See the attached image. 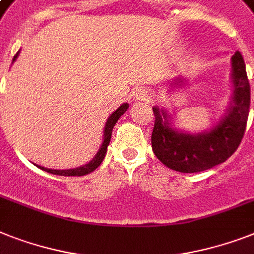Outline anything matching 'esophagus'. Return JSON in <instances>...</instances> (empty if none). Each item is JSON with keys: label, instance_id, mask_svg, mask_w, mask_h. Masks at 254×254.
Returning a JSON list of instances; mask_svg holds the SVG:
<instances>
[{"label": "esophagus", "instance_id": "1", "mask_svg": "<svg viewBox=\"0 0 254 254\" xmlns=\"http://www.w3.org/2000/svg\"><path fill=\"white\" fill-rule=\"evenodd\" d=\"M134 98L137 99V100H145V102H150L154 98V92H152L151 88L147 87H142L138 88L135 94H134Z\"/></svg>", "mask_w": 254, "mask_h": 254}]
</instances>
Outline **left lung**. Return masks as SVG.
<instances>
[{"mask_svg":"<svg viewBox=\"0 0 254 254\" xmlns=\"http://www.w3.org/2000/svg\"><path fill=\"white\" fill-rule=\"evenodd\" d=\"M231 78L234 95L227 112L209 131L189 134L179 131L171 124V116L159 107H152L155 124L151 135L152 151L166 167L184 174L209 170L226 162L240 145L248 120L251 87L240 52L231 57ZM175 86L184 84L176 78Z\"/></svg>","mask_w":254,"mask_h":254,"instance_id":"1","label":"left lung"}]
</instances>
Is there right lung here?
Here are the masks:
<instances>
[{
	"instance_id": "add662e5",
	"label": "right lung",
	"mask_w": 254,
	"mask_h": 254,
	"mask_svg": "<svg viewBox=\"0 0 254 254\" xmlns=\"http://www.w3.org/2000/svg\"><path fill=\"white\" fill-rule=\"evenodd\" d=\"M18 55H19V52H16V55L14 56L13 63L16 60ZM127 108H129V104H127V103H124V104H121V106L108 117V120H107L106 123V127H104V131H103V133H104V135H103V143L102 146H100V148H99V151L96 152V155L92 158L91 162H88L87 164H84V166L82 167H78V168H71V170H51V168H44V167L41 166L36 167H39L40 170L45 171V172H49V174L52 175H60V176H83V175H87L90 174V172H92V171H95L100 164H102L103 159H104V156H106L107 147H108L109 141H111V135H112V129L113 127H115V124L117 123V120L120 119L121 115H123Z\"/></svg>"
}]
</instances>
